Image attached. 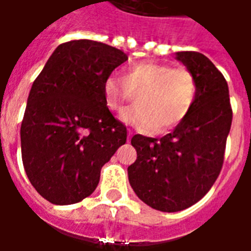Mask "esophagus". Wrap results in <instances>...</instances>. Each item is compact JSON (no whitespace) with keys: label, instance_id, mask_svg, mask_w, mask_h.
Segmentation results:
<instances>
[{"label":"esophagus","instance_id":"esophagus-1","mask_svg":"<svg viewBox=\"0 0 251 251\" xmlns=\"http://www.w3.org/2000/svg\"><path fill=\"white\" fill-rule=\"evenodd\" d=\"M131 137H133V131L129 130V131H127V141H130Z\"/></svg>","mask_w":251,"mask_h":251}]
</instances>
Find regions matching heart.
<instances>
[{"instance_id":"obj_1","label":"heart","mask_w":251,"mask_h":251,"mask_svg":"<svg viewBox=\"0 0 251 251\" xmlns=\"http://www.w3.org/2000/svg\"><path fill=\"white\" fill-rule=\"evenodd\" d=\"M103 94L110 111H120L133 94H138L137 104L124 110L121 121L141 130L164 131L180 124L192 110L198 80L187 67L145 62L129 67L122 79L107 77Z\"/></svg>"}]
</instances>
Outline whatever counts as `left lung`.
Instances as JSON below:
<instances>
[{
	"label": "left lung",
	"mask_w": 251,
	"mask_h": 251,
	"mask_svg": "<svg viewBox=\"0 0 251 251\" xmlns=\"http://www.w3.org/2000/svg\"><path fill=\"white\" fill-rule=\"evenodd\" d=\"M176 59L196 76V102L172 133L133 136L137 160L127 168L137 196L163 212L185 210L210 191L223 167L232 121L228 86L214 63L195 51L177 52Z\"/></svg>",
	"instance_id": "8db88e82"
}]
</instances>
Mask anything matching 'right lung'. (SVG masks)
<instances>
[{
	"instance_id": "1",
	"label": "right lung",
	"mask_w": 251,
	"mask_h": 251,
	"mask_svg": "<svg viewBox=\"0 0 251 251\" xmlns=\"http://www.w3.org/2000/svg\"><path fill=\"white\" fill-rule=\"evenodd\" d=\"M127 60L93 40L57 47L30 88L21 122V156L30 184L52 204L93 194L100 169L127 137L104 103L106 79Z\"/></svg>"
}]
</instances>
